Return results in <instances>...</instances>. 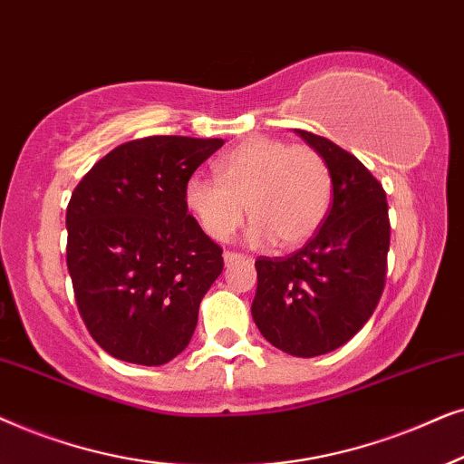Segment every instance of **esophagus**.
I'll use <instances>...</instances> for the list:
<instances>
[{"mask_svg":"<svg viewBox=\"0 0 464 464\" xmlns=\"http://www.w3.org/2000/svg\"><path fill=\"white\" fill-rule=\"evenodd\" d=\"M244 258V255H239V252H233V250H227L225 252V263L227 265H231V263H236V261H242Z\"/></svg>","mask_w":464,"mask_h":464,"instance_id":"34e87169","label":"esophagus"}]
</instances>
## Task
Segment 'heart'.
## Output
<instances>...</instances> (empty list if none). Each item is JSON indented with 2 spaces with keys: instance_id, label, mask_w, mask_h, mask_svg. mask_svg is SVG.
<instances>
[{
  "instance_id": "b5f03b06",
  "label": "heart",
  "mask_w": 464,
  "mask_h": 464,
  "mask_svg": "<svg viewBox=\"0 0 464 464\" xmlns=\"http://www.w3.org/2000/svg\"><path fill=\"white\" fill-rule=\"evenodd\" d=\"M212 178L193 176L184 201L209 237L227 242L252 220L248 237L277 248L310 239L331 208L329 160L314 146H293L274 138H250L214 163Z\"/></svg>"
}]
</instances>
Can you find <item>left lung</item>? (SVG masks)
Instances as JSON below:
<instances>
[{
  "mask_svg": "<svg viewBox=\"0 0 464 464\" xmlns=\"http://www.w3.org/2000/svg\"><path fill=\"white\" fill-rule=\"evenodd\" d=\"M295 131L329 160L333 203L304 248L256 258L252 318L271 345L312 358L350 342L378 307L391 218L384 187L354 154L323 135Z\"/></svg>",
  "mask_w": 464,
  "mask_h": 464,
  "instance_id": "1",
  "label": "left lung"
}]
</instances>
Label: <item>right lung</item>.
<instances>
[{"mask_svg":"<svg viewBox=\"0 0 464 464\" xmlns=\"http://www.w3.org/2000/svg\"><path fill=\"white\" fill-rule=\"evenodd\" d=\"M222 144L184 135L127 141L73 188L67 269L80 316L110 356L165 365L193 337L225 261L188 214L184 187Z\"/></svg>","mask_w":464,"mask_h":464,"instance_id":"add662e5","label":"right lung"}]
</instances>
